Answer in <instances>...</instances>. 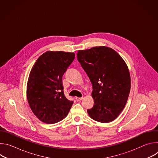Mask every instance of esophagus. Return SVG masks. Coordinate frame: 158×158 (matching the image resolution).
<instances>
[{"label": "esophagus", "mask_w": 158, "mask_h": 158, "mask_svg": "<svg viewBox=\"0 0 158 158\" xmlns=\"http://www.w3.org/2000/svg\"><path fill=\"white\" fill-rule=\"evenodd\" d=\"M76 99L77 101H81L82 99V98H77V97H76Z\"/></svg>", "instance_id": "esophagus-1"}]
</instances>
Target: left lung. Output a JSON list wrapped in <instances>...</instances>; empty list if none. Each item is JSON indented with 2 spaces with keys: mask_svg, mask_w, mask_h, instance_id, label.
<instances>
[{
  "mask_svg": "<svg viewBox=\"0 0 158 158\" xmlns=\"http://www.w3.org/2000/svg\"><path fill=\"white\" fill-rule=\"evenodd\" d=\"M77 57L93 85L94 104L87 109L89 116L100 123L114 121L124 108L131 89L126 64L107 47L79 51Z\"/></svg>",
  "mask_w": 158,
  "mask_h": 158,
  "instance_id": "left-lung-1",
  "label": "left lung"
}]
</instances>
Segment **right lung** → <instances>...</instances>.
Masks as SVG:
<instances>
[{
    "label": "right lung",
    "mask_w": 158,
    "mask_h": 158,
    "mask_svg": "<svg viewBox=\"0 0 158 158\" xmlns=\"http://www.w3.org/2000/svg\"><path fill=\"white\" fill-rule=\"evenodd\" d=\"M73 52L48 51L36 60L29 74L27 98L34 114L43 123L64 119L73 104L64 93L62 76L74 59Z\"/></svg>",
    "instance_id": "obj_1"
}]
</instances>
